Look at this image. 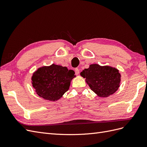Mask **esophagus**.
<instances>
[{
	"label": "esophagus",
	"instance_id": "34e87169",
	"mask_svg": "<svg viewBox=\"0 0 147 147\" xmlns=\"http://www.w3.org/2000/svg\"><path fill=\"white\" fill-rule=\"evenodd\" d=\"M75 75H78L79 74V69L78 68H76L75 69Z\"/></svg>",
	"mask_w": 147,
	"mask_h": 147
}]
</instances>
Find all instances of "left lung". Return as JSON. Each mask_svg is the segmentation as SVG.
Instances as JSON below:
<instances>
[{
    "mask_svg": "<svg viewBox=\"0 0 147 147\" xmlns=\"http://www.w3.org/2000/svg\"><path fill=\"white\" fill-rule=\"evenodd\" d=\"M80 75L91 90L100 97H107L116 92L120 86L121 75L119 70L109 65L101 66L97 64L90 65Z\"/></svg>",
    "mask_w": 147,
    "mask_h": 147,
    "instance_id": "obj_1",
    "label": "left lung"
}]
</instances>
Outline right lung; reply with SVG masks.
<instances>
[{
    "label": "right lung",
    "instance_id": "add662e5",
    "mask_svg": "<svg viewBox=\"0 0 147 147\" xmlns=\"http://www.w3.org/2000/svg\"><path fill=\"white\" fill-rule=\"evenodd\" d=\"M74 74L73 70L53 64L38 68L32 74L31 82L38 96L55 102L69 90L71 81L75 77Z\"/></svg>",
    "mask_w": 147,
    "mask_h": 147
}]
</instances>
